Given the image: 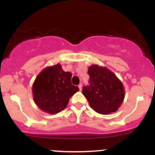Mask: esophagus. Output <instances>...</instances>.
I'll use <instances>...</instances> for the list:
<instances>
[{"label": "esophagus", "mask_w": 155, "mask_h": 155, "mask_svg": "<svg viewBox=\"0 0 155 155\" xmlns=\"http://www.w3.org/2000/svg\"><path fill=\"white\" fill-rule=\"evenodd\" d=\"M79 88L80 91H81V90H82V84H80L79 85Z\"/></svg>", "instance_id": "esophagus-1"}]
</instances>
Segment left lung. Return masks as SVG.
<instances>
[{"label":"left lung","instance_id":"8db88e82","mask_svg":"<svg viewBox=\"0 0 155 155\" xmlns=\"http://www.w3.org/2000/svg\"><path fill=\"white\" fill-rule=\"evenodd\" d=\"M90 85L84 86L83 95L90 107L102 114L117 111L124 98V88L117 76L106 67H89Z\"/></svg>","mask_w":155,"mask_h":155}]
</instances>
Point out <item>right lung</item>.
Masks as SVG:
<instances>
[{
    "instance_id": "right-lung-1",
    "label": "right lung",
    "mask_w": 155,
    "mask_h": 155,
    "mask_svg": "<svg viewBox=\"0 0 155 155\" xmlns=\"http://www.w3.org/2000/svg\"><path fill=\"white\" fill-rule=\"evenodd\" d=\"M72 74L65 72L59 63L40 72L33 84V101L42 111L54 114L66 108L69 99L79 91L71 84Z\"/></svg>"
}]
</instances>
